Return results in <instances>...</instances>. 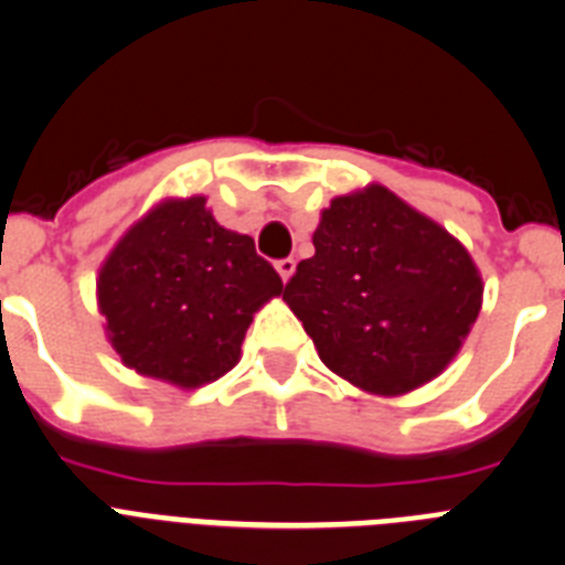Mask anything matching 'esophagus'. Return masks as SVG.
<instances>
[{
	"mask_svg": "<svg viewBox=\"0 0 565 565\" xmlns=\"http://www.w3.org/2000/svg\"><path fill=\"white\" fill-rule=\"evenodd\" d=\"M276 270H278V276H281V281L287 284L289 276H292V273H295V258H278Z\"/></svg>",
	"mask_w": 565,
	"mask_h": 565,
	"instance_id": "esophagus-1",
	"label": "esophagus"
}]
</instances>
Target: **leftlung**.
<instances>
[{"mask_svg":"<svg viewBox=\"0 0 565 565\" xmlns=\"http://www.w3.org/2000/svg\"><path fill=\"white\" fill-rule=\"evenodd\" d=\"M284 301L318 358L369 394L439 377L479 318V267L441 225L383 185L334 196Z\"/></svg>","mask_w":565,"mask_h":565,"instance_id":"1","label":"left lung"}]
</instances>
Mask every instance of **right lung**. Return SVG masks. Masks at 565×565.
Wrapping results in <instances>:
<instances>
[{
  "label": "right lung",
  "instance_id": "add662e5",
  "mask_svg": "<svg viewBox=\"0 0 565 565\" xmlns=\"http://www.w3.org/2000/svg\"><path fill=\"white\" fill-rule=\"evenodd\" d=\"M281 292V276L256 242L225 231L205 196L151 207L98 273L111 349L137 374L177 388L227 374L253 315Z\"/></svg>",
  "mask_w": 565,
  "mask_h": 565
}]
</instances>
